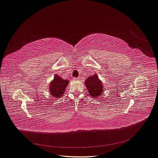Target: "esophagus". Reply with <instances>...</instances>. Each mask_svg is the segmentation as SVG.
<instances>
[{"label":"esophagus","instance_id":"34e87169","mask_svg":"<svg viewBox=\"0 0 158 158\" xmlns=\"http://www.w3.org/2000/svg\"><path fill=\"white\" fill-rule=\"evenodd\" d=\"M73 81H78V80H79V78L73 77Z\"/></svg>","mask_w":158,"mask_h":158}]
</instances>
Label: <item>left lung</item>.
Masks as SVG:
<instances>
[{
    "label": "left lung",
    "mask_w": 158,
    "mask_h": 158,
    "mask_svg": "<svg viewBox=\"0 0 158 158\" xmlns=\"http://www.w3.org/2000/svg\"><path fill=\"white\" fill-rule=\"evenodd\" d=\"M85 85H86L88 93L94 98H97L101 96L103 92V85L102 82L98 77L97 74L93 75L92 76L89 77L85 81Z\"/></svg>",
    "instance_id": "obj_1"
}]
</instances>
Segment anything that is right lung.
I'll return each instance as SVG.
<instances>
[{
	"mask_svg": "<svg viewBox=\"0 0 158 158\" xmlns=\"http://www.w3.org/2000/svg\"><path fill=\"white\" fill-rule=\"evenodd\" d=\"M69 81L68 80H64L57 75H55L54 80L50 84L49 90L52 97L59 98L63 95L65 89L67 86Z\"/></svg>",
	"mask_w": 158,
	"mask_h": 158,
	"instance_id": "obj_1",
	"label": "right lung"
}]
</instances>
